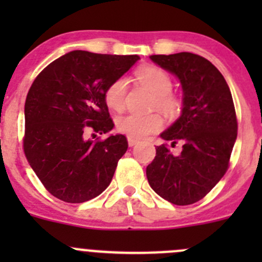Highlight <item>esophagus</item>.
Masks as SVG:
<instances>
[{
  "mask_svg": "<svg viewBox=\"0 0 262 262\" xmlns=\"http://www.w3.org/2000/svg\"><path fill=\"white\" fill-rule=\"evenodd\" d=\"M138 139H136V138H130V137H129L128 138V144H129V147H133V146H136L137 143H138Z\"/></svg>",
  "mask_w": 262,
  "mask_h": 262,
  "instance_id": "esophagus-1",
  "label": "esophagus"
}]
</instances>
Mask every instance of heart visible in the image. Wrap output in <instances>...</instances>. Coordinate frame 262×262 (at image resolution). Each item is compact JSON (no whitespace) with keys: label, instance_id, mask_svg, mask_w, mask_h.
<instances>
[{"label":"heart","instance_id":"1","mask_svg":"<svg viewBox=\"0 0 262 262\" xmlns=\"http://www.w3.org/2000/svg\"><path fill=\"white\" fill-rule=\"evenodd\" d=\"M136 77L142 86L155 94L153 109H158L167 116H176L182 110V99L172 92V77L162 68L153 64L142 66L136 71ZM128 82L124 77L116 78L105 90V102L114 112L125 107ZM163 126L162 116L157 113L148 115L129 114L116 120V130L130 138H143L148 134L161 130Z\"/></svg>","mask_w":262,"mask_h":262}]
</instances>
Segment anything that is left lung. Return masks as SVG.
Masks as SVG:
<instances>
[{
    "mask_svg": "<svg viewBox=\"0 0 262 262\" xmlns=\"http://www.w3.org/2000/svg\"><path fill=\"white\" fill-rule=\"evenodd\" d=\"M150 59L176 75L184 90L182 114L161 134L172 147L182 142L179 156L167 144L156 147L147 166L150 187L175 205L202 200L229 167L237 138V115L231 90L223 75L202 55L181 52L150 55Z\"/></svg>",
    "mask_w": 262,
    "mask_h": 262,
    "instance_id": "1",
    "label": "left lung"
}]
</instances>
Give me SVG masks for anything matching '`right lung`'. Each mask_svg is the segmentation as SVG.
I'll return each instance as SVG.
<instances>
[{
    "label": "right lung",
    "mask_w": 262,
    "mask_h": 262,
    "mask_svg": "<svg viewBox=\"0 0 262 262\" xmlns=\"http://www.w3.org/2000/svg\"><path fill=\"white\" fill-rule=\"evenodd\" d=\"M138 59V55L73 50L53 60L34 80L25 101L24 153L57 199L87 202L112 182L128 149L126 137L91 141L87 132L112 130L105 90Z\"/></svg>",
    "instance_id": "1"
}]
</instances>
